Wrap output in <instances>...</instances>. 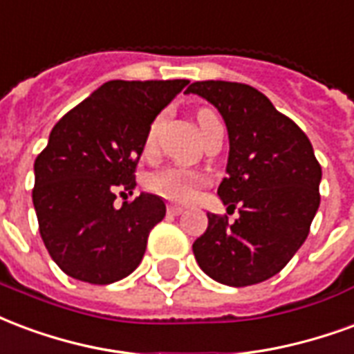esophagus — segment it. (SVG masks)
Listing matches in <instances>:
<instances>
[{"instance_id": "obj_1", "label": "esophagus", "mask_w": 354, "mask_h": 354, "mask_svg": "<svg viewBox=\"0 0 354 354\" xmlns=\"http://www.w3.org/2000/svg\"><path fill=\"white\" fill-rule=\"evenodd\" d=\"M183 211H185V207H180V205H169V207H167V213H169V215H180Z\"/></svg>"}]
</instances>
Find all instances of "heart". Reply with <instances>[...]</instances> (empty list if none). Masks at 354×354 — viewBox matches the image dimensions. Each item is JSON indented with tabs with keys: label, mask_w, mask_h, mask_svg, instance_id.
<instances>
[{
	"label": "heart",
	"mask_w": 354,
	"mask_h": 354,
	"mask_svg": "<svg viewBox=\"0 0 354 354\" xmlns=\"http://www.w3.org/2000/svg\"><path fill=\"white\" fill-rule=\"evenodd\" d=\"M211 120H216V115L213 111L202 109L198 113V124L200 128H205ZM156 131H158V120L152 122L149 136H147V151H151L156 141ZM203 175L194 171V169H187V167H164L160 171L149 175L147 179V187L154 194L166 198L169 202H188L194 196L196 188L203 185Z\"/></svg>",
	"instance_id": "heart-1"
}]
</instances>
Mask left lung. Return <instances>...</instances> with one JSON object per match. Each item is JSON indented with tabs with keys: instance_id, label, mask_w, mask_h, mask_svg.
Wrapping results in <instances>:
<instances>
[{
	"instance_id": "obj_1",
	"label": "left lung",
	"mask_w": 354,
	"mask_h": 354,
	"mask_svg": "<svg viewBox=\"0 0 354 354\" xmlns=\"http://www.w3.org/2000/svg\"><path fill=\"white\" fill-rule=\"evenodd\" d=\"M187 94L215 105L230 139L226 177L216 194L239 218L207 213L192 245L196 262L216 283L257 285L288 264L321 203V166L308 136L262 92L228 81L192 82Z\"/></svg>"
}]
</instances>
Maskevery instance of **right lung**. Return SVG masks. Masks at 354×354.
Segmentation results:
<instances>
[{
	"label": "right lung",
	"instance_id": "right-lung-1",
	"mask_svg": "<svg viewBox=\"0 0 354 354\" xmlns=\"http://www.w3.org/2000/svg\"><path fill=\"white\" fill-rule=\"evenodd\" d=\"M188 81H109L56 122L35 164L33 207L46 251L64 273L90 285L128 277L166 203L136 188L151 124ZM124 194V192H122Z\"/></svg>",
	"mask_w": 354,
	"mask_h": 354
}]
</instances>
